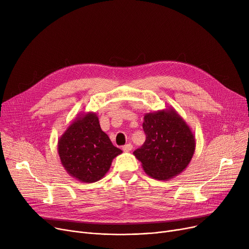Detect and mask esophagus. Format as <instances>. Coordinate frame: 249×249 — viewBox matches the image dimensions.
Segmentation results:
<instances>
[{
	"mask_svg": "<svg viewBox=\"0 0 249 249\" xmlns=\"http://www.w3.org/2000/svg\"><path fill=\"white\" fill-rule=\"evenodd\" d=\"M132 144L131 143H128V144H126V145H124L123 146V151H125V152H128V151H131V149H132Z\"/></svg>",
	"mask_w": 249,
	"mask_h": 249,
	"instance_id": "1",
	"label": "esophagus"
}]
</instances>
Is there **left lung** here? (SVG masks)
<instances>
[{
    "instance_id": "left-lung-1",
    "label": "left lung",
    "mask_w": 249,
    "mask_h": 249,
    "mask_svg": "<svg viewBox=\"0 0 249 249\" xmlns=\"http://www.w3.org/2000/svg\"><path fill=\"white\" fill-rule=\"evenodd\" d=\"M145 142L133 154L151 178L167 180L187 168L196 149L194 133L172 107L146 113L142 124Z\"/></svg>"
}]
</instances>
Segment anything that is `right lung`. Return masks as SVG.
Returning <instances> with one entry per match:
<instances>
[{
	"instance_id": "right-lung-1",
	"label": "right lung",
	"mask_w": 249,
	"mask_h": 249,
	"mask_svg": "<svg viewBox=\"0 0 249 249\" xmlns=\"http://www.w3.org/2000/svg\"><path fill=\"white\" fill-rule=\"evenodd\" d=\"M57 151L65 171L83 182L100 180L108 173L113 160L122 153L101 129L94 112L75 118L58 138Z\"/></svg>"
}]
</instances>
